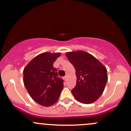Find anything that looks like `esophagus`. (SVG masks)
<instances>
[{
    "instance_id": "1",
    "label": "esophagus",
    "mask_w": 131,
    "mask_h": 131,
    "mask_svg": "<svg viewBox=\"0 0 131 131\" xmlns=\"http://www.w3.org/2000/svg\"><path fill=\"white\" fill-rule=\"evenodd\" d=\"M67 76H64V77H63V79H64V80H67Z\"/></svg>"
}]
</instances>
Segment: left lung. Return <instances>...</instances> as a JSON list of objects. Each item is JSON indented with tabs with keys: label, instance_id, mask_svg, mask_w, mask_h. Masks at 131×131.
<instances>
[{
	"label": "left lung",
	"instance_id": "obj_1",
	"mask_svg": "<svg viewBox=\"0 0 131 131\" xmlns=\"http://www.w3.org/2000/svg\"><path fill=\"white\" fill-rule=\"evenodd\" d=\"M66 55L76 70V85L71 91L74 98L84 104L95 102L103 94L108 81L106 67L85 51L67 52Z\"/></svg>",
	"mask_w": 131,
	"mask_h": 131
}]
</instances>
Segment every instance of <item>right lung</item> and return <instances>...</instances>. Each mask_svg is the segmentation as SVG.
<instances>
[{"label": "right lung", "instance_id": "right-lung-1", "mask_svg": "<svg viewBox=\"0 0 131 131\" xmlns=\"http://www.w3.org/2000/svg\"><path fill=\"white\" fill-rule=\"evenodd\" d=\"M61 55L59 52H44L37 55L23 70V82L33 100L43 106L58 101L63 88V81L58 77L53 63Z\"/></svg>", "mask_w": 131, "mask_h": 131}]
</instances>
